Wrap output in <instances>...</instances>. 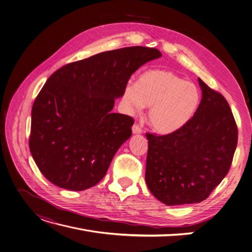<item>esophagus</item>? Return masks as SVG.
I'll use <instances>...</instances> for the list:
<instances>
[{
  "label": "esophagus",
  "instance_id": "obj_1",
  "mask_svg": "<svg viewBox=\"0 0 252 252\" xmlns=\"http://www.w3.org/2000/svg\"><path fill=\"white\" fill-rule=\"evenodd\" d=\"M132 130H133V134L134 135H139V134L142 133V129H141V127L138 125H134L133 127H132Z\"/></svg>",
  "mask_w": 252,
  "mask_h": 252
}]
</instances>
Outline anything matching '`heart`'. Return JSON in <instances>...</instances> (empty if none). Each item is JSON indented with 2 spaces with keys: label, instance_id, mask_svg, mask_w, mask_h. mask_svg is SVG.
<instances>
[{
  "label": "heart",
  "instance_id": "heart-1",
  "mask_svg": "<svg viewBox=\"0 0 252 252\" xmlns=\"http://www.w3.org/2000/svg\"><path fill=\"white\" fill-rule=\"evenodd\" d=\"M123 100L130 111L150 106L147 114L152 129L160 135L177 132L198 110L201 94L193 83L173 72L150 69L142 73L137 84H127Z\"/></svg>",
  "mask_w": 252,
  "mask_h": 252
}]
</instances>
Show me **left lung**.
I'll return each mask as SVG.
<instances>
[{"label":"left lung","mask_w":252,"mask_h":252,"mask_svg":"<svg viewBox=\"0 0 252 252\" xmlns=\"http://www.w3.org/2000/svg\"><path fill=\"white\" fill-rule=\"evenodd\" d=\"M202 100L189 122L165 136L146 134L145 181L168 206L200 203L226 176L238 129L224 97L198 78Z\"/></svg>","instance_id":"8db88e82"}]
</instances>
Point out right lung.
I'll return each mask as SVG.
<instances>
[{
	"mask_svg": "<svg viewBox=\"0 0 252 252\" xmlns=\"http://www.w3.org/2000/svg\"><path fill=\"white\" fill-rule=\"evenodd\" d=\"M160 57L156 48L125 47L68 63L50 76L32 105L29 141L47 180L80 191L103 179L134 125L132 117L112 112L115 99L141 65Z\"/></svg>",
	"mask_w": 252,
	"mask_h": 252,
	"instance_id": "add662e5",
	"label": "right lung"
}]
</instances>
